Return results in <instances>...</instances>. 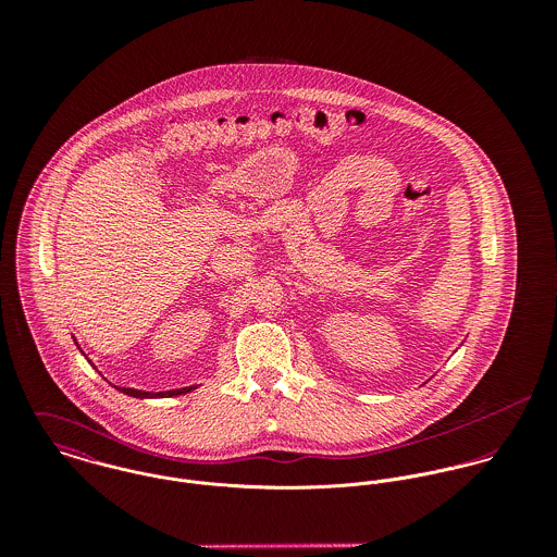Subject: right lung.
Masks as SVG:
<instances>
[{
	"label": "right lung",
	"instance_id": "1",
	"mask_svg": "<svg viewBox=\"0 0 557 557\" xmlns=\"http://www.w3.org/2000/svg\"><path fill=\"white\" fill-rule=\"evenodd\" d=\"M77 343V341H75ZM79 347V345H77ZM117 388V386H115ZM120 393L128 395V397L135 398H164V397H177V395H186L190 391H195V386H188V388H175V391H166V393H146V391H135V388H117Z\"/></svg>",
	"mask_w": 557,
	"mask_h": 557
}]
</instances>
